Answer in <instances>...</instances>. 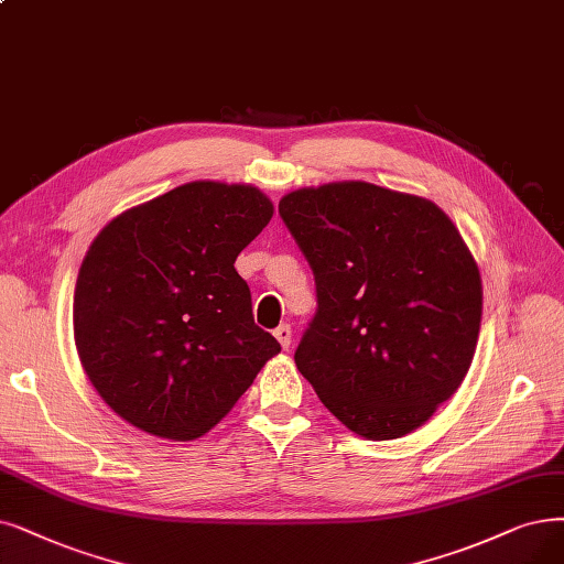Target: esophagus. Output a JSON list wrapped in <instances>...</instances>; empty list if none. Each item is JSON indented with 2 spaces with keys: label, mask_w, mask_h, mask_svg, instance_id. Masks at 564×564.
<instances>
[{
  "label": "esophagus",
  "mask_w": 564,
  "mask_h": 564,
  "mask_svg": "<svg viewBox=\"0 0 564 564\" xmlns=\"http://www.w3.org/2000/svg\"><path fill=\"white\" fill-rule=\"evenodd\" d=\"M273 335L278 337V343L282 345V349H289V345H291V326H286V324L278 326Z\"/></svg>",
  "instance_id": "esophagus-1"
}]
</instances>
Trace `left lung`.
Segmentation results:
<instances>
[{
  "label": "left lung",
  "instance_id": "1",
  "mask_svg": "<svg viewBox=\"0 0 564 564\" xmlns=\"http://www.w3.org/2000/svg\"><path fill=\"white\" fill-rule=\"evenodd\" d=\"M280 215L317 282L301 375L360 437L416 431L479 340L481 273L458 227L433 200L364 180L289 192Z\"/></svg>",
  "mask_w": 564,
  "mask_h": 564
}]
</instances>
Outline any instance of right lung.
Masks as SVG:
<instances>
[{"label": "right lung", "mask_w": 564, "mask_h": 564, "mask_svg": "<svg viewBox=\"0 0 564 564\" xmlns=\"http://www.w3.org/2000/svg\"><path fill=\"white\" fill-rule=\"evenodd\" d=\"M273 213L254 185L194 180L97 234L76 280L74 340L120 419L154 437L196 440L280 354L234 268Z\"/></svg>", "instance_id": "right-lung-1"}]
</instances>
